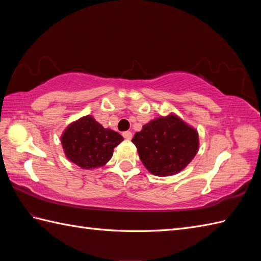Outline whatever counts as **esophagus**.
Returning <instances> with one entry per match:
<instances>
[{"label": "esophagus", "mask_w": 261, "mask_h": 261, "mask_svg": "<svg viewBox=\"0 0 261 261\" xmlns=\"http://www.w3.org/2000/svg\"><path fill=\"white\" fill-rule=\"evenodd\" d=\"M122 136H123V138H124V139H126V140H131L132 139V132H130V131L123 132V134H122Z\"/></svg>", "instance_id": "obj_1"}]
</instances>
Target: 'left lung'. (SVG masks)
<instances>
[{
	"instance_id": "obj_1",
	"label": "left lung",
	"mask_w": 261,
	"mask_h": 261,
	"mask_svg": "<svg viewBox=\"0 0 261 261\" xmlns=\"http://www.w3.org/2000/svg\"><path fill=\"white\" fill-rule=\"evenodd\" d=\"M132 142L143 166L159 177L178 174L196 156L198 132L175 113L149 121Z\"/></svg>"
}]
</instances>
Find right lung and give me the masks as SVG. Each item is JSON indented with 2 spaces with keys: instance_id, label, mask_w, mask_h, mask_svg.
Masks as SVG:
<instances>
[{
  "instance_id": "obj_1",
  "label": "right lung",
  "mask_w": 261,
  "mask_h": 261,
  "mask_svg": "<svg viewBox=\"0 0 261 261\" xmlns=\"http://www.w3.org/2000/svg\"><path fill=\"white\" fill-rule=\"evenodd\" d=\"M60 141L69 162L83 169H94L112 158L114 148L123 141V137L105 129L92 115H85L66 127Z\"/></svg>"
}]
</instances>
